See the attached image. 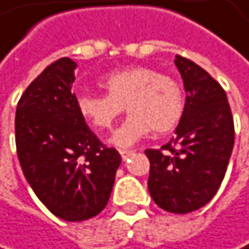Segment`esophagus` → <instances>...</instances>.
I'll return each instance as SVG.
<instances>
[{"instance_id":"obj_1","label":"esophagus","mask_w":249,"mask_h":249,"mask_svg":"<svg viewBox=\"0 0 249 249\" xmlns=\"http://www.w3.org/2000/svg\"><path fill=\"white\" fill-rule=\"evenodd\" d=\"M119 153H121V156H122V159H124V161H125V159H128L130 156H133V155H134V150L122 149V150H119Z\"/></svg>"}]
</instances>
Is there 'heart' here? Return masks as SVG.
<instances>
[{
  "mask_svg": "<svg viewBox=\"0 0 249 249\" xmlns=\"http://www.w3.org/2000/svg\"><path fill=\"white\" fill-rule=\"evenodd\" d=\"M106 94H81L79 115L99 131L109 130L124 106L130 113L110 142L119 147L133 146L152 130L173 131L181 119L184 100L178 82L149 66H128L112 71L100 79Z\"/></svg>",
  "mask_w": 249,
  "mask_h": 249,
  "instance_id": "1",
  "label": "heart"
}]
</instances>
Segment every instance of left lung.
Returning <instances> with one entry per match:
<instances>
[{
    "label": "left lung",
    "instance_id": "obj_1",
    "mask_svg": "<svg viewBox=\"0 0 249 249\" xmlns=\"http://www.w3.org/2000/svg\"><path fill=\"white\" fill-rule=\"evenodd\" d=\"M186 103L176 137L161 149H146L150 161L147 187L155 204L187 214L217 193L233 150L235 125L221 85L195 62L176 56Z\"/></svg>",
    "mask_w": 249,
    "mask_h": 249
}]
</instances>
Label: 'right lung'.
Instances as JSON below:
<instances>
[{
	"label": "right lung",
	"instance_id": "1",
	"mask_svg": "<svg viewBox=\"0 0 249 249\" xmlns=\"http://www.w3.org/2000/svg\"><path fill=\"white\" fill-rule=\"evenodd\" d=\"M76 63L62 57L25 90L16 110V147L38 199L59 218L84 221L107 205L121 155L88 128L72 93Z\"/></svg>",
	"mask_w": 249,
	"mask_h": 249
}]
</instances>
